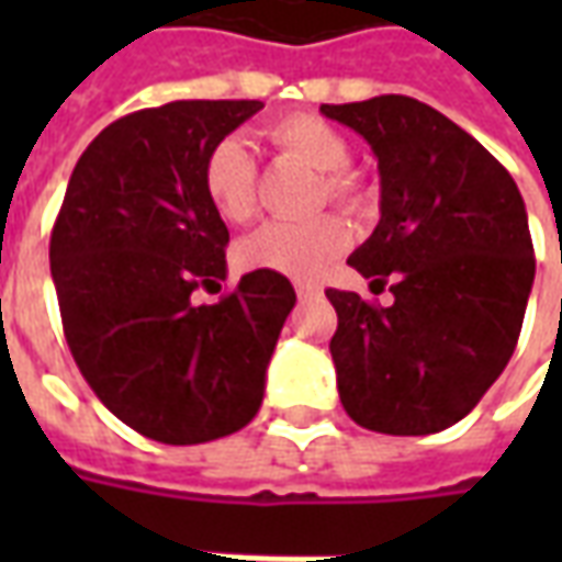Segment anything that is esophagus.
I'll return each instance as SVG.
<instances>
[{"mask_svg":"<svg viewBox=\"0 0 562 562\" xmlns=\"http://www.w3.org/2000/svg\"><path fill=\"white\" fill-rule=\"evenodd\" d=\"M294 292H297L301 301H313V297L322 294V285H316V282H294Z\"/></svg>","mask_w":562,"mask_h":562,"instance_id":"1","label":"esophagus"}]
</instances>
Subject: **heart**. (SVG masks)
Masks as SVG:
<instances>
[{"mask_svg": "<svg viewBox=\"0 0 562 562\" xmlns=\"http://www.w3.org/2000/svg\"><path fill=\"white\" fill-rule=\"evenodd\" d=\"M268 138L280 156L301 161L318 173L322 198L346 210L364 204V186L346 165L352 147L340 128L316 114H289L270 123ZM201 183L207 201L225 222H246L256 213L258 165L244 138H220L204 156ZM352 234L337 216L310 222H270L237 246L240 265L249 270H273L292 280H313L334 258L349 249Z\"/></svg>", "mask_w": 562, "mask_h": 562, "instance_id": "heart-1", "label": "heart"}]
</instances>
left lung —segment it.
Returning <instances> with one entry per match:
<instances>
[{
  "label": "left lung",
  "mask_w": 562,
  "mask_h": 562,
  "mask_svg": "<svg viewBox=\"0 0 562 562\" xmlns=\"http://www.w3.org/2000/svg\"><path fill=\"white\" fill-rule=\"evenodd\" d=\"M379 161V225L349 256L394 280V304L328 289L342 409L367 430L427 436L458 424L515 352L530 301L527 207L512 173L463 128L409 95L322 104Z\"/></svg>",
  "instance_id": "1"
}]
</instances>
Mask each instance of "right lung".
Segmentation results:
<instances>
[{
  "label": "right lung",
  "mask_w": 562,
  "mask_h": 562,
  "mask_svg": "<svg viewBox=\"0 0 562 562\" xmlns=\"http://www.w3.org/2000/svg\"><path fill=\"white\" fill-rule=\"evenodd\" d=\"M265 104L168 102L102 128L71 171L50 234L63 330L95 397L165 446L240 430L265 401L292 282L252 270L220 304L228 228L207 201V149Z\"/></svg>",
  "instance_id": "1"
}]
</instances>
